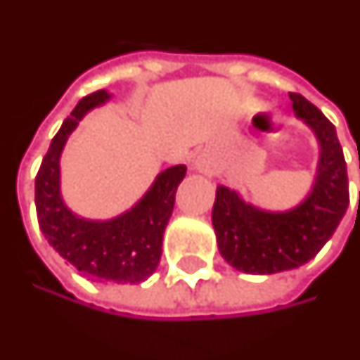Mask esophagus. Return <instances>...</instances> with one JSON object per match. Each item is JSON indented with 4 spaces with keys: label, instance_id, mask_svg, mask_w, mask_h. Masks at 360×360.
Listing matches in <instances>:
<instances>
[{
    "label": "esophagus",
    "instance_id": "obj_1",
    "mask_svg": "<svg viewBox=\"0 0 360 360\" xmlns=\"http://www.w3.org/2000/svg\"><path fill=\"white\" fill-rule=\"evenodd\" d=\"M197 167H198V172L210 173V167H208V163H206L205 160H197Z\"/></svg>",
    "mask_w": 360,
    "mask_h": 360
}]
</instances>
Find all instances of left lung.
Returning <instances> with one entry per match:
<instances>
[{"label":"left lung","instance_id":"left-lung-1","mask_svg":"<svg viewBox=\"0 0 360 360\" xmlns=\"http://www.w3.org/2000/svg\"><path fill=\"white\" fill-rule=\"evenodd\" d=\"M290 101L294 115L306 120L320 142L318 173L304 202L286 212H267L245 205L236 191L216 188L212 226L220 255L251 275L308 263L333 236L349 206L347 163L335 127L300 93H290Z\"/></svg>","mask_w":360,"mask_h":360}]
</instances>
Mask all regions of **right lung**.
Returning a JSON list of instances; mask_svg holds the SVG:
<instances>
[{
	"label": "right lung",
	"instance_id": "1",
	"mask_svg": "<svg viewBox=\"0 0 360 360\" xmlns=\"http://www.w3.org/2000/svg\"><path fill=\"white\" fill-rule=\"evenodd\" d=\"M109 97L105 89L85 95L64 120L37 173L34 205L44 238L77 271L97 281L136 285L160 265L163 232L187 167L173 165L160 173L144 197L112 220L93 222L75 216L60 195V154L85 112L109 101Z\"/></svg>",
	"mask_w": 360,
	"mask_h": 360
}]
</instances>
